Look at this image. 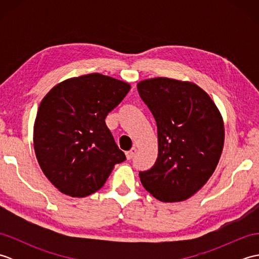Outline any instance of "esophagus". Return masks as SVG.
<instances>
[{
	"mask_svg": "<svg viewBox=\"0 0 259 259\" xmlns=\"http://www.w3.org/2000/svg\"><path fill=\"white\" fill-rule=\"evenodd\" d=\"M136 151H137L136 148H133V149H131V150L126 151V152H125V157H126V159H128V160H131V159H133V158L135 157V155H136Z\"/></svg>",
	"mask_w": 259,
	"mask_h": 259,
	"instance_id": "34e87169",
	"label": "esophagus"
}]
</instances>
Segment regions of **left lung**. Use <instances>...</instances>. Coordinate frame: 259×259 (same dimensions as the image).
<instances>
[{
  "mask_svg": "<svg viewBox=\"0 0 259 259\" xmlns=\"http://www.w3.org/2000/svg\"><path fill=\"white\" fill-rule=\"evenodd\" d=\"M137 88L158 133V158L139 172L141 184L160 201L188 199L218 164L225 138L222 115L207 93L190 82L155 78Z\"/></svg>",
  "mask_w": 259,
  "mask_h": 259,
  "instance_id": "1",
  "label": "left lung"
}]
</instances>
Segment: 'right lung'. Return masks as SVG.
I'll use <instances>...</instances> for the list:
<instances>
[{"label": "right lung", "mask_w": 259, "mask_h": 259, "mask_svg": "<svg viewBox=\"0 0 259 259\" xmlns=\"http://www.w3.org/2000/svg\"><path fill=\"white\" fill-rule=\"evenodd\" d=\"M130 85L91 73L57 84L38 107L33 141L38 164L64 195L87 197L125 160L104 119L128 95Z\"/></svg>", "instance_id": "obj_1"}]
</instances>
